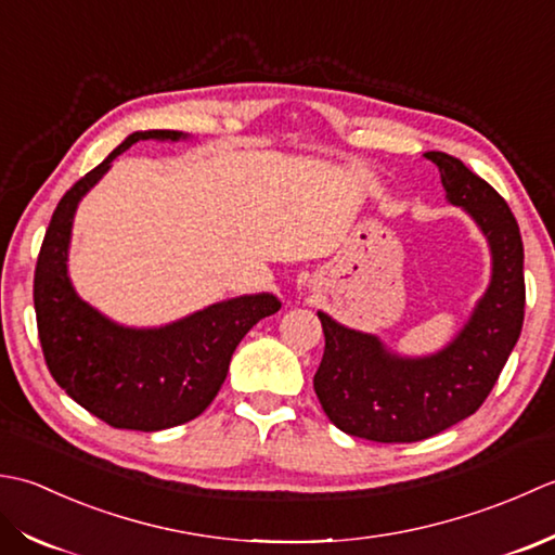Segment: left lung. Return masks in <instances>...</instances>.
<instances>
[{"label": "left lung", "mask_w": 555, "mask_h": 555, "mask_svg": "<svg viewBox=\"0 0 555 555\" xmlns=\"http://www.w3.org/2000/svg\"><path fill=\"white\" fill-rule=\"evenodd\" d=\"M452 206L491 246V285L455 340L428 357H398L376 335L319 311L325 335L313 390L340 431L376 443H414L467 420L489 398L525 321V248L515 215L489 182L448 153H426Z\"/></svg>", "instance_id": "8db88e82"}]
</instances>
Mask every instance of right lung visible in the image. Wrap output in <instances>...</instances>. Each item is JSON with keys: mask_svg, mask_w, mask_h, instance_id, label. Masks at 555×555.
<instances>
[{"mask_svg": "<svg viewBox=\"0 0 555 555\" xmlns=\"http://www.w3.org/2000/svg\"><path fill=\"white\" fill-rule=\"evenodd\" d=\"M149 139L179 141L184 133L135 131L78 179L56 203L33 280L38 337L56 386L98 420L133 431H163L196 420L228 378L242 337L280 309L273 294H244L163 327H124L74 292L66 261L78 201L117 155Z\"/></svg>", "mask_w": 555, "mask_h": 555, "instance_id": "add662e5", "label": "right lung"}]
</instances>
